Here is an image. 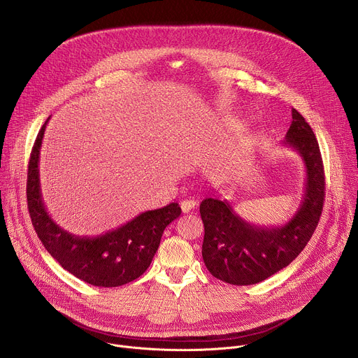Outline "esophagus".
Wrapping results in <instances>:
<instances>
[{
    "label": "esophagus",
    "instance_id": "esophagus-1",
    "mask_svg": "<svg viewBox=\"0 0 358 358\" xmlns=\"http://www.w3.org/2000/svg\"><path fill=\"white\" fill-rule=\"evenodd\" d=\"M196 205H198V202H196L195 199H184V201L181 202V209H182L184 213H188V212H191Z\"/></svg>",
    "mask_w": 358,
    "mask_h": 358
}]
</instances>
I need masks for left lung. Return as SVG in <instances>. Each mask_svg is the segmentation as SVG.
<instances>
[{"label":"left lung","mask_w":358,"mask_h":358,"mask_svg":"<svg viewBox=\"0 0 358 358\" xmlns=\"http://www.w3.org/2000/svg\"><path fill=\"white\" fill-rule=\"evenodd\" d=\"M305 166V189L295 215L280 226H257L237 215L227 199L206 198L199 212L205 227L202 257L208 271L231 285H252L289 266L305 249L317 226L324 199V173L316 136L305 117L292 109L282 141Z\"/></svg>","instance_id":"obj_1"}]
</instances>
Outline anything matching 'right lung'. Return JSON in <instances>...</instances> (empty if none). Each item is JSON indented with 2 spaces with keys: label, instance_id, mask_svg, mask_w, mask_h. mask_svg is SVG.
Wrapping results in <instances>:
<instances>
[{
  "label": "right lung",
  "instance_id": "right-lung-1",
  "mask_svg": "<svg viewBox=\"0 0 358 358\" xmlns=\"http://www.w3.org/2000/svg\"><path fill=\"white\" fill-rule=\"evenodd\" d=\"M39 131L29 167L27 198L32 224L50 256L70 274L95 287H121L139 278L150 266L164 229L180 216L171 202L139 213L132 220L98 236H76L59 226L49 215L41 191L39 159L45 129Z\"/></svg>",
  "mask_w": 358,
  "mask_h": 358
}]
</instances>
